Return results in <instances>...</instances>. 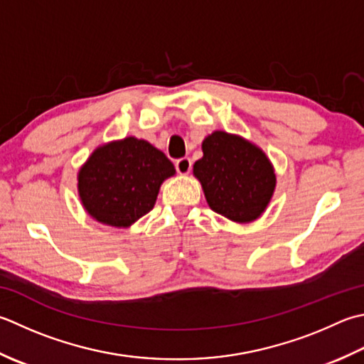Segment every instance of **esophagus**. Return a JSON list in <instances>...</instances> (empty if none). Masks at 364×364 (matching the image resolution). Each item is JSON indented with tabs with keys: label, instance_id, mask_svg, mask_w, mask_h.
<instances>
[{
	"label": "esophagus",
	"instance_id": "obj_1",
	"mask_svg": "<svg viewBox=\"0 0 364 364\" xmlns=\"http://www.w3.org/2000/svg\"><path fill=\"white\" fill-rule=\"evenodd\" d=\"M175 167L180 175H188L192 168V161L189 158H181L175 162Z\"/></svg>",
	"mask_w": 364,
	"mask_h": 364
}]
</instances>
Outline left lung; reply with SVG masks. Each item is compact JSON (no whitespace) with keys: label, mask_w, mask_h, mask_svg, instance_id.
<instances>
[{"label":"left lung","mask_w":364,"mask_h":364,"mask_svg":"<svg viewBox=\"0 0 364 364\" xmlns=\"http://www.w3.org/2000/svg\"><path fill=\"white\" fill-rule=\"evenodd\" d=\"M202 151L194 175L210 208L240 224L260 218L276 188L274 168L267 154L240 135L224 131L208 135Z\"/></svg>","instance_id":"left-lung-1"}]
</instances>
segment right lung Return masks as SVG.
Returning <instances> with one entry per match:
<instances>
[{
  "mask_svg": "<svg viewBox=\"0 0 364 364\" xmlns=\"http://www.w3.org/2000/svg\"><path fill=\"white\" fill-rule=\"evenodd\" d=\"M173 164L146 140L126 137L96 148L78 170V196L97 223L126 229L153 210Z\"/></svg>",
  "mask_w": 364,
  "mask_h": 364,
  "instance_id": "add662e5",
  "label": "right lung"
}]
</instances>
